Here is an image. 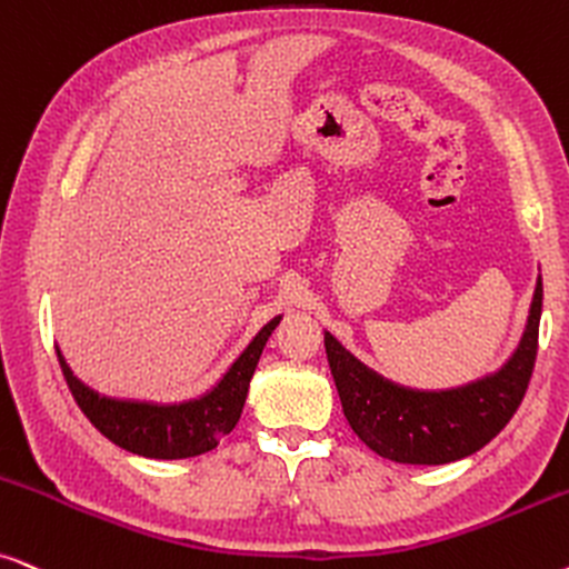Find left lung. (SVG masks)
<instances>
[{"instance_id":"obj_1","label":"left lung","mask_w":569,"mask_h":569,"mask_svg":"<svg viewBox=\"0 0 569 569\" xmlns=\"http://www.w3.org/2000/svg\"><path fill=\"white\" fill-rule=\"evenodd\" d=\"M543 284L536 282L528 327L497 373L441 392H420L383 379L323 331L331 376L352 431L376 455L408 465H445L489 445L510 423L536 366Z\"/></svg>"}]
</instances>
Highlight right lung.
<instances>
[{
	"mask_svg": "<svg viewBox=\"0 0 569 569\" xmlns=\"http://www.w3.org/2000/svg\"><path fill=\"white\" fill-rule=\"evenodd\" d=\"M279 321H282V316L271 319L258 331L253 342L242 350V356L230 366V371L221 376V381L211 392L180 405L112 400V397L93 392L91 387L76 379L59 350L57 358L78 408L109 441L132 455L151 457V460H182V457L209 452L224 433L234 429L242 405H246L258 358H261L263 345Z\"/></svg>",
	"mask_w": 569,
	"mask_h": 569,
	"instance_id": "1",
	"label": "right lung"
}]
</instances>
